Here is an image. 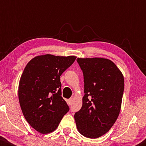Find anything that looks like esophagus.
<instances>
[{
  "label": "esophagus",
  "instance_id": "obj_1",
  "mask_svg": "<svg viewBox=\"0 0 146 146\" xmlns=\"http://www.w3.org/2000/svg\"><path fill=\"white\" fill-rule=\"evenodd\" d=\"M72 102H73V98H70V99L68 100V103H69V104L71 105L72 104Z\"/></svg>",
  "mask_w": 146,
  "mask_h": 146
}]
</instances>
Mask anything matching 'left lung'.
Returning a JSON list of instances; mask_svg holds the SVG:
<instances>
[{"label":"left lung","mask_w":146,"mask_h":146,"mask_svg":"<svg viewBox=\"0 0 146 146\" xmlns=\"http://www.w3.org/2000/svg\"><path fill=\"white\" fill-rule=\"evenodd\" d=\"M84 74L82 106L74 114L78 130L95 139L108 131L120 111L124 90L121 72L110 60L77 58Z\"/></svg>","instance_id":"8db88e82"}]
</instances>
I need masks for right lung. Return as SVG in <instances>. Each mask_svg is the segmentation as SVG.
Instances as JSON below:
<instances>
[{"label": "right lung", "instance_id": "right-lung-1", "mask_svg": "<svg viewBox=\"0 0 146 146\" xmlns=\"http://www.w3.org/2000/svg\"><path fill=\"white\" fill-rule=\"evenodd\" d=\"M76 58L74 56H37L29 62L22 74L20 106L27 122L40 133L54 131L69 110L61 96L60 76Z\"/></svg>", "mask_w": 146, "mask_h": 146}]
</instances>
